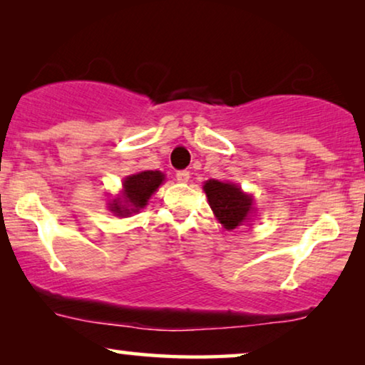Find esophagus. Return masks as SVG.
<instances>
[{
	"label": "esophagus",
	"mask_w": 365,
	"mask_h": 365,
	"mask_svg": "<svg viewBox=\"0 0 365 365\" xmlns=\"http://www.w3.org/2000/svg\"><path fill=\"white\" fill-rule=\"evenodd\" d=\"M189 178H191V174H189V171H178L176 173V179L179 182H187Z\"/></svg>",
	"instance_id": "1"
}]
</instances>
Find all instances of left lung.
<instances>
[{"mask_svg":"<svg viewBox=\"0 0 365 365\" xmlns=\"http://www.w3.org/2000/svg\"><path fill=\"white\" fill-rule=\"evenodd\" d=\"M204 192H206L214 216L227 231L242 224H249L254 211L252 196L242 192L237 184L209 179L204 182Z\"/></svg>","mask_w":365,"mask_h":365,"instance_id":"obj_1","label":"left lung"}]
</instances>
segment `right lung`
Segmentation results:
<instances>
[{"label": "right lung", "mask_w": 365, "mask_h": 365, "mask_svg": "<svg viewBox=\"0 0 365 365\" xmlns=\"http://www.w3.org/2000/svg\"><path fill=\"white\" fill-rule=\"evenodd\" d=\"M163 181L164 174L161 171H141L124 178L123 192L113 197L109 202V211L121 217L139 212V209L146 206L149 197L158 191Z\"/></svg>", "instance_id": "1"}]
</instances>
